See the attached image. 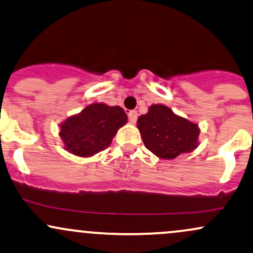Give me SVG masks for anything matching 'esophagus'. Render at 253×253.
<instances>
[{"mask_svg":"<svg viewBox=\"0 0 253 253\" xmlns=\"http://www.w3.org/2000/svg\"><path fill=\"white\" fill-rule=\"evenodd\" d=\"M137 118H138V114L135 110H131V112L128 113V120L131 124H135V122H137Z\"/></svg>","mask_w":253,"mask_h":253,"instance_id":"esophagus-1","label":"esophagus"}]
</instances>
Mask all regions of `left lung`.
Masks as SVG:
<instances>
[{
	"label": "left lung",
	"mask_w": 253,
	"mask_h": 253,
	"mask_svg": "<svg viewBox=\"0 0 253 253\" xmlns=\"http://www.w3.org/2000/svg\"><path fill=\"white\" fill-rule=\"evenodd\" d=\"M137 127L145 148L160 158L173 160L198 146V126L163 104H152L138 118Z\"/></svg>",
	"instance_id": "left-lung-1"
}]
</instances>
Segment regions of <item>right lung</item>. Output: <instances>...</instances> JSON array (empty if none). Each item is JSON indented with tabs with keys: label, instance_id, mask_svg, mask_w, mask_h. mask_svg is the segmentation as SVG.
Instances as JSON below:
<instances>
[{
	"label": "right lung",
	"instance_id": "obj_1",
	"mask_svg": "<svg viewBox=\"0 0 253 253\" xmlns=\"http://www.w3.org/2000/svg\"><path fill=\"white\" fill-rule=\"evenodd\" d=\"M126 122V113L119 105L93 103L63 122L60 137L69 152L88 157L107 149L118 129Z\"/></svg>",
	"mask_w": 253,
	"mask_h": 253
}]
</instances>
